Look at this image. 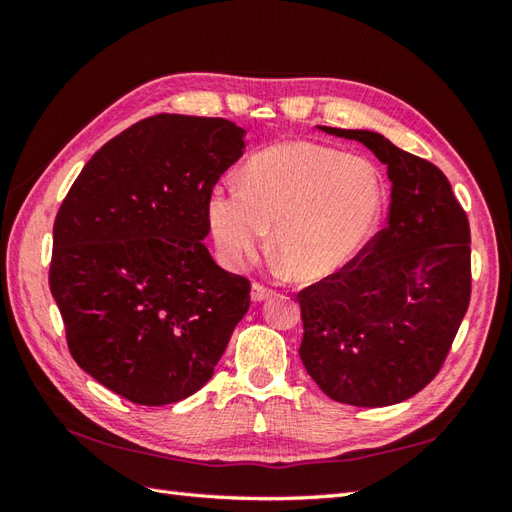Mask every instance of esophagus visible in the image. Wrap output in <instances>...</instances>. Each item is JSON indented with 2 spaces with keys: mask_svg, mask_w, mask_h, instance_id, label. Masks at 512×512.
Segmentation results:
<instances>
[{
  "mask_svg": "<svg viewBox=\"0 0 512 512\" xmlns=\"http://www.w3.org/2000/svg\"><path fill=\"white\" fill-rule=\"evenodd\" d=\"M270 297H275V290H270L262 284H253V288H250V299L253 301H266Z\"/></svg>",
  "mask_w": 512,
  "mask_h": 512,
  "instance_id": "esophagus-1",
  "label": "esophagus"
}]
</instances>
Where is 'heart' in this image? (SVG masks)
I'll return each instance as SVG.
<instances>
[{"mask_svg":"<svg viewBox=\"0 0 512 512\" xmlns=\"http://www.w3.org/2000/svg\"><path fill=\"white\" fill-rule=\"evenodd\" d=\"M383 206L385 182L372 162L295 140L257 151L242 182L217 184L209 224L231 266L253 257L275 226V246L292 275L321 281L363 253Z\"/></svg>","mask_w":512,"mask_h":512,"instance_id":"b5f03b06","label":"heart"}]
</instances>
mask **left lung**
<instances>
[{
    "instance_id": "obj_1",
    "label": "left lung",
    "mask_w": 512,
    "mask_h": 512,
    "mask_svg": "<svg viewBox=\"0 0 512 512\" xmlns=\"http://www.w3.org/2000/svg\"><path fill=\"white\" fill-rule=\"evenodd\" d=\"M387 165V226L354 262L303 288L299 356L336 402L387 407L416 396L447 358L471 301V228L447 176L367 129L319 127Z\"/></svg>"
}]
</instances>
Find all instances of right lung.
<instances>
[{
    "label": "right lung",
    "mask_w": 512,
    "mask_h": 512,
    "mask_svg": "<svg viewBox=\"0 0 512 512\" xmlns=\"http://www.w3.org/2000/svg\"><path fill=\"white\" fill-rule=\"evenodd\" d=\"M244 134L226 118H143L88 160L54 220L50 290L70 354L136 405L195 394L250 306V281L202 242Z\"/></svg>",
    "instance_id": "1"
}]
</instances>
